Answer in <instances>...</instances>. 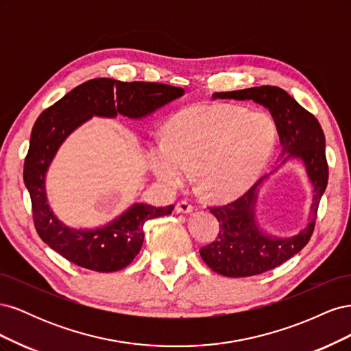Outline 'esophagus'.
Listing matches in <instances>:
<instances>
[{
  "label": "esophagus",
  "instance_id": "34e87169",
  "mask_svg": "<svg viewBox=\"0 0 351 351\" xmlns=\"http://www.w3.org/2000/svg\"><path fill=\"white\" fill-rule=\"evenodd\" d=\"M176 210L178 212V214H190V212H193V206L190 205L189 202L182 200L176 205Z\"/></svg>",
  "mask_w": 351,
  "mask_h": 351
}]
</instances>
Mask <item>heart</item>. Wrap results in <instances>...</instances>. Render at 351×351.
<instances>
[{"label": "heart", "instance_id": "1", "mask_svg": "<svg viewBox=\"0 0 351 351\" xmlns=\"http://www.w3.org/2000/svg\"><path fill=\"white\" fill-rule=\"evenodd\" d=\"M277 130L268 114L222 104H196L168 121L162 142L147 149V167L168 189L195 171L202 193L230 200L258 182L272 154Z\"/></svg>", "mask_w": 351, "mask_h": 351}]
</instances>
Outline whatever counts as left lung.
I'll return each instance as SVG.
<instances>
[{"label":"left lung","instance_id":"left-lung-1","mask_svg":"<svg viewBox=\"0 0 351 351\" xmlns=\"http://www.w3.org/2000/svg\"><path fill=\"white\" fill-rule=\"evenodd\" d=\"M212 98L253 101L262 105L272 115L280 137L278 165L236 202L210 209L219 222V234L215 241L199 250L204 262L217 274L231 278L250 277L280 267L311 240L317 205L328 184L325 136L319 121L277 86L215 92ZM291 158L302 162L314 197L306 226L293 237L278 238L260 227L256 206L261 184Z\"/></svg>","mask_w":351,"mask_h":351}]
</instances>
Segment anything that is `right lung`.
<instances>
[{"instance_id": "1", "label": "right lung", "mask_w": 351, "mask_h": 351, "mask_svg": "<svg viewBox=\"0 0 351 351\" xmlns=\"http://www.w3.org/2000/svg\"><path fill=\"white\" fill-rule=\"evenodd\" d=\"M183 95V88L169 84L99 77L79 84L38 117L30 134L23 180L38 234L52 250L82 268L98 272L120 271L136 258L143 244L145 222L169 215L174 206L155 208L136 202L107 224L73 228L60 221L48 204V169L67 137L92 117L123 115L143 120Z\"/></svg>"}]
</instances>
